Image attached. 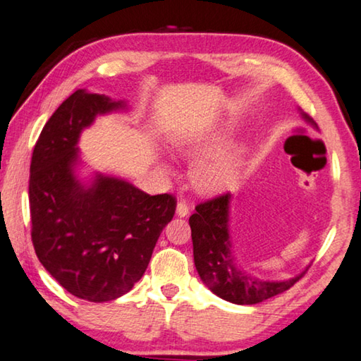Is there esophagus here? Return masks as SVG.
<instances>
[{"label": "esophagus", "instance_id": "esophagus-1", "mask_svg": "<svg viewBox=\"0 0 361 361\" xmlns=\"http://www.w3.org/2000/svg\"><path fill=\"white\" fill-rule=\"evenodd\" d=\"M188 211H190V209H188V204L185 203L184 200L177 201V206H176V214H177V216H179V217H185L187 214H188Z\"/></svg>", "mask_w": 361, "mask_h": 361}]
</instances>
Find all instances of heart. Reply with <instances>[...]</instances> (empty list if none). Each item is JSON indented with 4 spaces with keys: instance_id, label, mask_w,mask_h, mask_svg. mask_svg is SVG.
<instances>
[{
    "instance_id": "obj_1",
    "label": "heart",
    "mask_w": 361,
    "mask_h": 361,
    "mask_svg": "<svg viewBox=\"0 0 361 361\" xmlns=\"http://www.w3.org/2000/svg\"><path fill=\"white\" fill-rule=\"evenodd\" d=\"M173 147L179 154L195 157L206 149V144L188 137H177ZM239 166H241L239 150L233 147H216L200 158L192 171V177L200 190L219 192L235 182Z\"/></svg>"
}]
</instances>
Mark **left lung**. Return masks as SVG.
Listing matches in <instances>:
<instances>
[{
  "label": "left lung",
  "mask_w": 361,
  "mask_h": 361,
  "mask_svg": "<svg viewBox=\"0 0 361 361\" xmlns=\"http://www.w3.org/2000/svg\"><path fill=\"white\" fill-rule=\"evenodd\" d=\"M307 122L311 118L305 116ZM230 193H222L197 204L188 219L192 228L193 257L198 274L211 292L235 305H257L293 287L302 276L282 282L257 279L236 267L228 233Z\"/></svg>",
  "instance_id": "8db88e82"
}]
</instances>
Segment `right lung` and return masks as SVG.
<instances>
[{"mask_svg": "<svg viewBox=\"0 0 361 361\" xmlns=\"http://www.w3.org/2000/svg\"><path fill=\"white\" fill-rule=\"evenodd\" d=\"M125 107L75 90L44 125L30 164L31 241L42 267L78 298L103 302L130 292L147 269L177 200L150 195L116 177L74 176L80 131L98 114Z\"/></svg>", "mask_w": 361, "mask_h": 361, "instance_id": "1", "label": "right lung"}]
</instances>
